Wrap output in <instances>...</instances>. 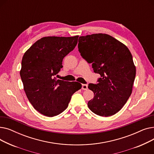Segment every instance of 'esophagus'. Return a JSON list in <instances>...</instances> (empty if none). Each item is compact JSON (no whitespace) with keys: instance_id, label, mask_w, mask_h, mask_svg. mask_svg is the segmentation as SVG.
I'll return each mask as SVG.
<instances>
[{"instance_id":"obj_1","label":"esophagus","mask_w":154,"mask_h":154,"mask_svg":"<svg viewBox=\"0 0 154 154\" xmlns=\"http://www.w3.org/2000/svg\"><path fill=\"white\" fill-rule=\"evenodd\" d=\"M88 88V85L87 84H82V90H87Z\"/></svg>"}]
</instances>
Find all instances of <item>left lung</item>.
I'll use <instances>...</instances> for the list:
<instances>
[{
	"mask_svg": "<svg viewBox=\"0 0 154 154\" xmlns=\"http://www.w3.org/2000/svg\"><path fill=\"white\" fill-rule=\"evenodd\" d=\"M79 51L95 73L101 76L98 84H89L94 93L88 107L94 114L109 117L116 114L132 92L136 74L132 55L126 45L106 34L80 36Z\"/></svg>",
	"mask_w": 154,
	"mask_h": 154,
	"instance_id": "1",
	"label": "left lung"
}]
</instances>
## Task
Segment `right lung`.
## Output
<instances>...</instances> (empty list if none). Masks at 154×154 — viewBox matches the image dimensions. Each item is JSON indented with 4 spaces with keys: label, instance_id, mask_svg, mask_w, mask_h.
<instances>
[{
    "label": "right lung",
    "instance_id": "right-lung-1",
    "mask_svg": "<svg viewBox=\"0 0 154 154\" xmlns=\"http://www.w3.org/2000/svg\"><path fill=\"white\" fill-rule=\"evenodd\" d=\"M79 35L45 37L24 54L20 75L23 89L34 109L47 117L57 116L67 109L73 94L81 84L57 80L62 60L74 49Z\"/></svg>",
    "mask_w": 154,
    "mask_h": 154
}]
</instances>
